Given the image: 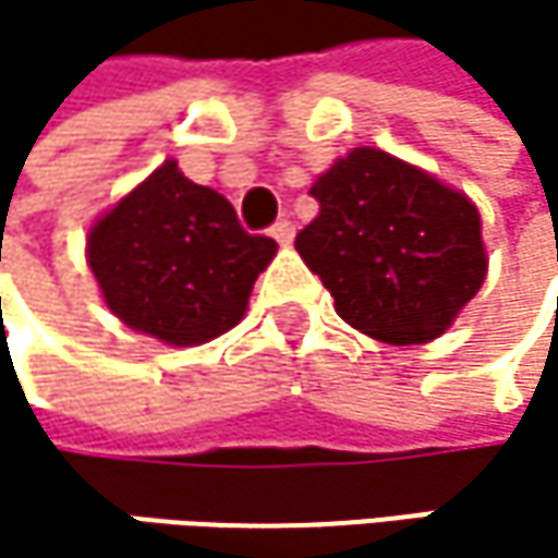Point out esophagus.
<instances>
[{"label": "esophagus", "mask_w": 558, "mask_h": 558, "mask_svg": "<svg viewBox=\"0 0 558 558\" xmlns=\"http://www.w3.org/2000/svg\"><path fill=\"white\" fill-rule=\"evenodd\" d=\"M293 232H296V229H293L290 219H278V222L271 226V235L278 239V245H290V242H293Z\"/></svg>", "instance_id": "esophagus-1"}]
</instances>
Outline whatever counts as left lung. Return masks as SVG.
I'll use <instances>...</instances> for the list:
<instances>
[{"instance_id":"left-lung-1","label":"left lung","mask_w":558,"mask_h":558,"mask_svg":"<svg viewBox=\"0 0 558 558\" xmlns=\"http://www.w3.org/2000/svg\"><path fill=\"white\" fill-rule=\"evenodd\" d=\"M296 252L359 332L390 345L442 336L478 293L488 258L475 203L378 148H355L313 190Z\"/></svg>"}]
</instances>
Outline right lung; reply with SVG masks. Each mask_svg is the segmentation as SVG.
Here are the masks:
<instances>
[{"instance_id": "add662e5", "label": "right lung", "mask_w": 558, "mask_h": 558, "mask_svg": "<svg viewBox=\"0 0 558 558\" xmlns=\"http://www.w3.org/2000/svg\"><path fill=\"white\" fill-rule=\"evenodd\" d=\"M278 242L248 235L226 196L165 161L116 203L86 242L109 310L168 345H203L248 306Z\"/></svg>"}]
</instances>
